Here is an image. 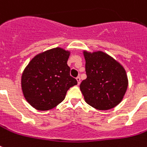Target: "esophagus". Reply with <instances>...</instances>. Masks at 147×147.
I'll use <instances>...</instances> for the list:
<instances>
[{
    "mask_svg": "<svg viewBox=\"0 0 147 147\" xmlns=\"http://www.w3.org/2000/svg\"><path fill=\"white\" fill-rule=\"evenodd\" d=\"M76 80H77V82H78V84L79 85L81 82V78H80V76H78L77 78H76Z\"/></svg>",
    "mask_w": 147,
    "mask_h": 147,
    "instance_id": "34e87169",
    "label": "esophagus"
}]
</instances>
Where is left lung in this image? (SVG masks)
Returning a JSON list of instances; mask_svg holds the SVG:
<instances>
[{
    "label": "left lung",
    "mask_w": 147,
    "mask_h": 147,
    "mask_svg": "<svg viewBox=\"0 0 147 147\" xmlns=\"http://www.w3.org/2000/svg\"><path fill=\"white\" fill-rule=\"evenodd\" d=\"M87 78L80 85L85 101L98 110H109L123 99L128 85L123 67L103 52H84Z\"/></svg>",
    "instance_id": "8db88e82"
}]
</instances>
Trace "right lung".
I'll return each mask as SVG.
<instances>
[{
	"label": "right lung",
	"mask_w": 147,
	"mask_h": 147,
	"mask_svg": "<svg viewBox=\"0 0 147 147\" xmlns=\"http://www.w3.org/2000/svg\"><path fill=\"white\" fill-rule=\"evenodd\" d=\"M69 52L55 48L36 55L22 74L21 87L26 100L39 111L57 106L67 91L77 85L67 65Z\"/></svg>",
	"instance_id": "right-lung-1"
}]
</instances>
